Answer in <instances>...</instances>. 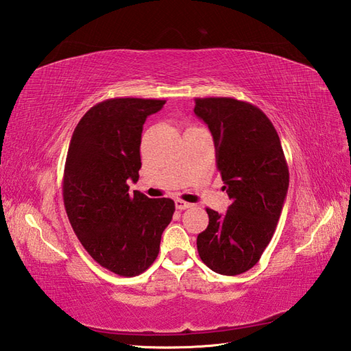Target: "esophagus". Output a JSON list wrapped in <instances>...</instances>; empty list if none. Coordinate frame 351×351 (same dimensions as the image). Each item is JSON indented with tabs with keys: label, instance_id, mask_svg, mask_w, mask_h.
<instances>
[{
	"label": "esophagus",
	"instance_id": "34e87169",
	"mask_svg": "<svg viewBox=\"0 0 351 351\" xmlns=\"http://www.w3.org/2000/svg\"><path fill=\"white\" fill-rule=\"evenodd\" d=\"M192 204L191 202H186L183 199H176V208L177 210H186V208H191Z\"/></svg>",
	"mask_w": 351,
	"mask_h": 351
}]
</instances>
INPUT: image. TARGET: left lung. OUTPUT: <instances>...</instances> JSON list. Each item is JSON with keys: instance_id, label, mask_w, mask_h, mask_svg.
I'll return each instance as SVG.
<instances>
[{"instance_id": "8db88e82", "label": "left lung", "mask_w": 351, "mask_h": 351, "mask_svg": "<svg viewBox=\"0 0 351 351\" xmlns=\"http://www.w3.org/2000/svg\"><path fill=\"white\" fill-rule=\"evenodd\" d=\"M193 112L212 132L216 165L231 204L225 215L207 208L197 239L202 263L234 276L252 269L274 237L288 191L281 139L260 108L232 97L195 99Z\"/></svg>"}]
</instances>
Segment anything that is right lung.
Listing matches in <instances>:
<instances>
[{
  "instance_id": "obj_1",
  "label": "right lung",
  "mask_w": 351,
  "mask_h": 351,
  "mask_svg": "<svg viewBox=\"0 0 351 351\" xmlns=\"http://www.w3.org/2000/svg\"><path fill=\"white\" fill-rule=\"evenodd\" d=\"M165 100L117 97L95 105L73 130L63 177L66 213L91 258L120 276H136L159 254L174 201L149 198L138 182L143 126Z\"/></svg>"
}]
</instances>
